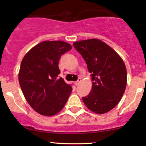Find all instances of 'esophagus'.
<instances>
[{
	"label": "esophagus",
	"instance_id": "34e87169",
	"mask_svg": "<svg viewBox=\"0 0 146 146\" xmlns=\"http://www.w3.org/2000/svg\"><path fill=\"white\" fill-rule=\"evenodd\" d=\"M80 82H81V79H80V78H79L78 80H77V81H76V82H75V85H78L80 83Z\"/></svg>",
	"mask_w": 146,
	"mask_h": 146
}]
</instances>
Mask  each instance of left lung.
Returning a JSON list of instances; mask_svg holds the SVG:
<instances>
[{
  "label": "left lung",
  "mask_w": 146,
  "mask_h": 146,
  "mask_svg": "<svg viewBox=\"0 0 146 146\" xmlns=\"http://www.w3.org/2000/svg\"><path fill=\"white\" fill-rule=\"evenodd\" d=\"M92 76V90L82 101L90 111L104 114L118 104L125 92L127 73L124 62L112 48L98 39L73 43Z\"/></svg>",
  "instance_id": "8db88e82"
}]
</instances>
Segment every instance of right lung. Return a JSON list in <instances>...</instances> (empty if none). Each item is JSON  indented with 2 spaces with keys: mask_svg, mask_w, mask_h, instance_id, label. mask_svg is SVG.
Wrapping results in <instances>:
<instances>
[{
  "mask_svg": "<svg viewBox=\"0 0 146 146\" xmlns=\"http://www.w3.org/2000/svg\"><path fill=\"white\" fill-rule=\"evenodd\" d=\"M71 48L63 41H44L23 58L18 73L20 88L29 105L42 115L58 114L71 93L72 87L58 78L60 58Z\"/></svg>",
  "mask_w": 146,
  "mask_h": 146,
  "instance_id": "1",
  "label": "right lung"
}]
</instances>
